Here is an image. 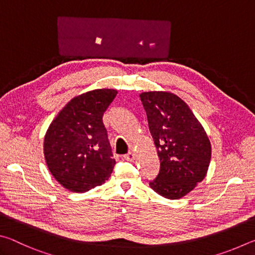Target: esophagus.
<instances>
[{
  "instance_id": "1",
  "label": "esophagus",
  "mask_w": 255,
  "mask_h": 255,
  "mask_svg": "<svg viewBox=\"0 0 255 255\" xmlns=\"http://www.w3.org/2000/svg\"><path fill=\"white\" fill-rule=\"evenodd\" d=\"M124 158L126 159V161H133V159H135V154H133L132 152H129L128 154H126V155H124Z\"/></svg>"
}]
</instances>
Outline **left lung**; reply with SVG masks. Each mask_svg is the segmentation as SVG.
<instances>
[{
	"label": "left lung",
	"mask_w": 255,
	"mask_h": 255,
	"mask_svg": "<svg viewBox=\"0 0 255 255\" xmlns=\"http://www.w3.org/2000/svg\"><path fill=\"white\" fill-rule=\"evenodd\" d=\"M161 162L155 192L175 200L187 196L205 179L211 158L208 135L189 106L176 94L149 91L139 94Z\"/></svg>",
	"instance_id": "1"
}]
</instances>
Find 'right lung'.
Segmentation results:
<instances>
[{"label":"right lung","mask_w":255,"mask_h":255,"mask_svg":"<svg viewBox=\"0 0 255 255\" xmlns=\"http://www.w3.org/2000/svg\"><path fill=\"white\" fill-rule=\"evenodd\" d=\"M117 93L97 89L74 97L47 129L46 164L55 180L72 192H86L110 178L116 161L102 117Z\"/></svg>","instance_id":"right-lung-1"}]
</instances>
